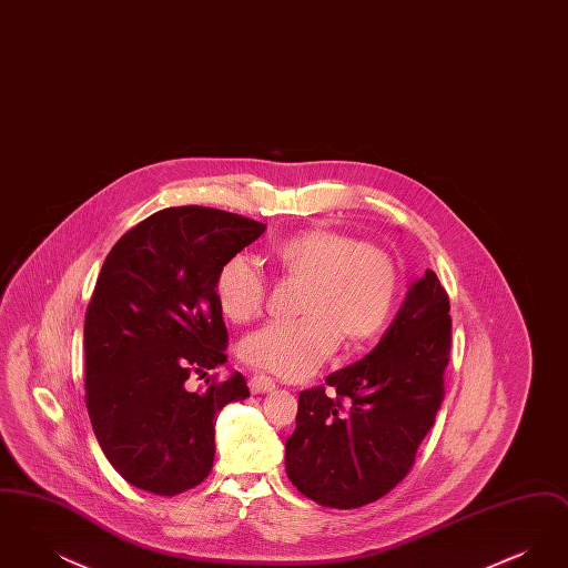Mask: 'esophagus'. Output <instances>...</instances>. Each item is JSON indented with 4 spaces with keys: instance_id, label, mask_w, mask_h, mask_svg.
<instances>
[{
    "instance_id": "esophagus-1",
    "label": "esophagus",
    "mask_w": 568,
    "mask_h": 568,
    "mask_svg": "<svg viewBox=\"0 0 568 568\" xmlns=\"http://www.w3.org/2000/svg\"><path fill=\"white\" fill-rule=\"evenodd\" d=\"M274 387H276V383L271 377H266V375H255V377H251V381H248L251 394H266V392H272Z\"/></svg>"
}]
</instances>
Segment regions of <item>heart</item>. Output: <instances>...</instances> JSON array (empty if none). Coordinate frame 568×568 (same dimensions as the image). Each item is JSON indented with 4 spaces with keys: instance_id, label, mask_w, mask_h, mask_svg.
I'll list each match as a JSON object with an SVG mask.
<instances>
[{
    "instance_id": "obj_1",
    "label": "heart",
    "mask_w": 568,
    "mask_h": 568,
    "mask_svg": "<svg viewBox=\"0 0 568 568\" xmlns=\"http://www.w3.org/2000/svg\"><path fill=\"white\" fill-rule=\"evenodd\" d=\"M272 255L285 276L304 281V315L248 334L243 343L248 366L276 377H308L338 347L343 334L359 343L389 322L398 296V268L383 248L338 230L308 227L274 244ZM266 292V276L244 255L230 257L216 272V302L232 322L260 315Z\"/></svg>"
}]
</instances>
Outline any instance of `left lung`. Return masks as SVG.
<instances>
[{
    "label": "left lung",
    "instance_id": "8db88e82",
    "mask_svg": "<svg viewBox=\"0 0 568 568\" xmlns=\"http://www.w3.org/2000/svg\"><path fill=\"white\" fill-rule=\"evenodd\" d=\"M449 297L433 271L410 283L377 347L297 396L285 470L317 505L357 509L400 484L445 398Z\"/></svg>",
    "mask_w": 568,
    "mask_h": 568
}]
</instances>
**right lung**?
Returning a JSON list of instances; mask_svg holds the SVG:
<instances>
[{"mask_svg":"<svg viewBox=\"0 0 568 568\" xmlns=\"http://www.w3.org/2000/svg\"><path fill=\"white\" fill-rule=\"evenodd\" d=\"M264 232L246 216L174 206L112 246L84 317V387L98 443L128 484L176 496L209 477L216 413L248 387L241 373L204 392L187 378L227 362L216 272Z\"/></svg>","mask_w":568,"mask_h":568,"instance_id":"1","label":"right lung"}]
</instances>
